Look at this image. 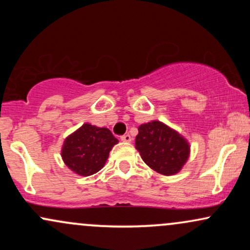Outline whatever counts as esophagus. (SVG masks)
<instances>
[{"instance_id":"1","label":"esophagus","mask_w":250,"mask_h":250,"mask_svg":"<svg viewBox=\"0 0 250 250\" xmlns=\"http://www.w3.org/2000/svg\"><path fill=\"white\" fill-rule=\"evenodd\" d=\"M121 141L123 142H130L131 141V136L129 134H125L121 136Z\"/></svg>"}]
</instances>
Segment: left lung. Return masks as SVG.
<instances>
[{"mask_svg":"<svg viewBox=\"0 0 250 250\" xmlns=\"http://www.w3.org/2000/svg\"><path fill=\"white\" fill-rule=\"evenodd\" d=\"M135 148L146 165L167 176L179 173L189 157L187 140L160 121L140 125Z\"/></svg>","mask_w":250,"mask_h":250,"instance_id":"8db88e82","label":"left lung"}]
</instances>
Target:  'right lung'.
Instances as JSON below:
<instances>
[{
  "instance_id": "right-lung-1",
  "label": "right lung",
  "mask_w": 250,
  "mask_h": 250,
  "mask_svg": "<svg viewBox=\"0 0 250 250\" xmlns=\"http://www.w3.org/2000/svg\"><path fill=\"white\" fill-rule=\"evenodd\" d=\"M119 140L107 128L84 123L65 139L62 159L67 167L81 176H89L102 169L109 151Z\"/></svg>"
}]
</instances>
